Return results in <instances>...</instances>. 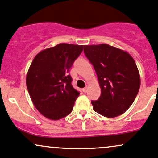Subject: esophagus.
I'll return each mask as SVG.
<instances>
[{"label":"esophagus","instance_id":"esophagus-1","mask_svg":"<svg viewBox=\"0 0 158 158\" xmlns=\"http://www.w3.org/2000/svg\"><path fill=\"white\" fill-rule=\"evenodd\" d=\"M88 90H89V87L88 86H86V87H85L83 89H82V92H83L84 93H86L88 92Z\"/></svg>","mask_w":158,"mask_h":158}]
</instances>
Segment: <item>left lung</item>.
I'll list each match as a JSON object with an SVG mask.
<instances>
[{
  "label": "left lung",
  "instance_id": "left-lung-1",
  "mask_svg": "<svg viewBox=\"0 0 158 158\" xmlns=\"http://www.w3.org/2000/svg\"><path fill=\"white\" fill-rule=\"evenodd\" d=\"M84 53L94 66L101 96L92 101L93 110L113 118L123 114L135 100L140 88V76L132 56L106 44L85 45Z\"/></svg>",
  "mask_w": 158,
  "mask_h": 158
}]
</instances>
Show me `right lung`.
<instances>
[{
	"label": "right lung",
	"instance_id": "obj_1",
	"mask_svg": "<svg viewBox=\"0 0 158 158\" xmlns=\"http://www.w3.org/2000/svg\"><path fill=\"white\" fill-rule=\"evenodd\" d=\"M83 45L59 44L35 57L26 75V86L36 109L48 119L69 115L79 93L73 87L69 69Z\"/></svg>",
	"mask_w": 158,
	"mask_h": 158
}]
</instances>
